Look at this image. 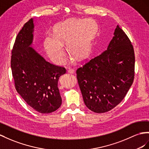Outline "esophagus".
I'll return each mask as SVG.
<instances>
[{
	"instance_id": "esophagus-1",
	"label": "esophagus",
	"mask_w": 149,
	"mask_h": 149,
	"mask_svg": "<svg viewBox=\"0 0 149 149\" xmlns=\"http://www.w3.org/2000/svg\"><path fill=\"white\" fill-rule=\"evenodd\" d=\"M67 72H68V73H69V74H74V70L72 69V68H69V69L67 70Z\"/></svg>"
}]
</instances>
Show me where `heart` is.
Returning a JSON list of instances; mask_svg holds the SVG:
<instances>
[{
	"mask_svg": "<svg viewBox=\"0 0 149 149\" xmlns=\"http://www.w3.org/2000/svg\"><path fill=\"white\" fill-rule=\"evenodd\" d=\"M96 22L91 19H71L60 24L54 29V37L45 39V47L48 56L57 64L65 61L64 45L71 55L82 60L88 56L97 32Z\"/></svg>",
	"mask_w": 149,
	"mask_h": 149,
	"instance_id": "b5f03b06",
	"label": "heart"
}]
</instances>
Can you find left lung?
Listing matches in <instances>:
<instances>
[{
    "label": "left lung",
    "mask_w": 149,
    "mask_h": 149,
    "mask_svg": "<svg viewBox=\"0 0 149 149\" xmlns=\"http://www.w3.org/2000/svg\"><path fill=\"white\" fill-rule=\"evenodd\" d=\"M134 73L133 47L117 25L107 49L76 71L86 106L97 113L116 107L132 86Z\"/></svg>",
    "instance_id": "left-lung-1"
}]
</instances>
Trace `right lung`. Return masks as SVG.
I'll list each match as a JSON object with an SVG mask.
<instances>
[{"instance_id": "add662e5", "label": "right lung", "mask_w": 149, "mask_h": 149, "mask_svg": "<svg viewBox=\"0 0 149 149\" xmlns=\"http://www.w3.org/2000/svg\"><path fill=\"white\" fill-rule=\"evenodd\" d=\"M34 28L31 18L17 35L12 50L11 70L19 94L36 111L47 114L62 104L58 81L66 69L46 61L31 47Z\"/></svg>"}]
</instances>
